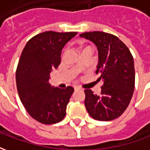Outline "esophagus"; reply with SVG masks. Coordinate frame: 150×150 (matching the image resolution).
I'll use <instances>...</instances> for the list:
<instances>
[{
    "instance_id": "1",
    "label": "esophagus",
    "mask_w": 150,
    "mask_h": 150,
    "mask_svg": "<svg viewBox=\"0 0 150 150\" xmlns=\"http://www.w3.org/2000/svg\"><path fill=\"white\" fill-rule=\"evenodd\" d=\"M79 89H80V88H79V87H75V91H77V90H79Z\"/></svg>"
}]
</instances>
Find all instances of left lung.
I'll list each match as a JSON object with an SVG mask.
<instances>
[{
    "label": "left lung",
    "instance_id": "left-lung-1",
    "mask_svg": "<svg viewBox=\"0 0 150 150\" xmlns=\"http://www.w3.org/2000/svg\"><path fill=\"white\" fill-rule=\"evenodd\" d=\"M80 38L91 41L97 47L98 81L103 83L101 94L86 89L85 107L95 120L109 121L126 110L135 86L134 62L125 44L112 34L100 31L87 32Z\"/></svg>",
    "mask_w": 150,
    "mask_h": 150
}]
</instances>
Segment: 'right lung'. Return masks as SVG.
I'll return each instance as SVG.
<instances>
[{
    "label": "right lung",
    "mask_w": 150,
    "mask_h": 150,
    "mask_svg": "<svg viewBox=\"0 0 150 150\" xmlns=\"http://www.w3.org/2000/svg\"><path fill=\"white\" fill-rule=\"evenodd\" d=\"M76 32L46 31L28 41L16 71L18 95L27 112L45 125L63 120L74 88H56L49 83L50 74L61 62V53Z\"/></svg>",
    "instance_id": "obj_1"
}]
</instances>
